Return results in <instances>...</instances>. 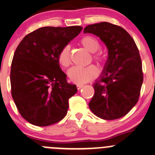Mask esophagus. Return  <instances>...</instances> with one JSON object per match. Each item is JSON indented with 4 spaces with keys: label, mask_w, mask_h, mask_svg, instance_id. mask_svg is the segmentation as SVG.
Returning a JSON list of instances; mask_svg holds the SVG:
<instances>
[{
    "label": "esophagus",
    "mask_w": 155,
    "mask_h": 155,
    "mask_svg": "<svg viewBox=\"0 0 155 155\" xmlns=\"http://www.w3.org/2000/svg\"><path fill=\"white\" fill-rule=\"evenodd\" d=\"M83 86V84H78L77 85V88L78 89V90H79V89H81Z\"/></svg>",
    "instance_id": "obj_1"
}]
</instances>
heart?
I'll return each mask as SVG.
<instances>
[{
  "label": "heart",
  "instance_id": "obj_1",
  "mask_svg": "<svg viewBox=\"0 0 155 155\" xmlns=\"http://www.w3.org/2000/svg\"><path fill=\"white\" fill-rule=\"evenodd\" d=\"M82 46L89 52L93 54V59L96 62L101 64L104 61L103 56L99 53H96L100 48L99 41L92 36L87 35L80 41ZM59 63L63 67H68L71 64L70 47L69 45H64L60 51L58 56ZM69 77L70 81L77 84H83L95 78L98 74V70L94 65L86 67H72L69 71Z\"/></svg>",
  "mask_w": 155,
  "mask_h": 155
}]
</instances>
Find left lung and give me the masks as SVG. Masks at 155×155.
<instances>
[{
    "mask_svg": "<svg viewBox=\"0 0 155 155\" xmlns=\"http://www.w3.org/2000/svg\"><path fill=\"white\" fill-rule=\"evenodd\" d=\"M83 32L98 36L108 49L103 73L93 85L90 110L104 120L123 117L137 103L143 83L142 63L135 41L123 27L106 21L88 25Z\"/></svg>",
    "mask_w": 155,
    "mask_h": 155,
    "instance_id": "left-lung-1",
    "label": "left lung"
}]
</instances>
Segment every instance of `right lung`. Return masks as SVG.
Instances as JSON below:
<instances>
[{"instance_id": "1", "label": "right lung", "mask_w": 155, "mask_h": 155, "mask_svg": "<svg viewBox=\"0 0 155 155\" xmlns=\"http://www.w3.org/2000/svg\"><path fill=\"white\" fill-rule=\"evenodd\" d=\"M82 30L41 27L27 35L16 48L11 67L12 95L20 114L31 124L48 126L67 114L69 99L78 89L67 83L58 56Z\"/></svg>"}]
</instances>
